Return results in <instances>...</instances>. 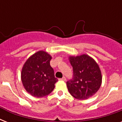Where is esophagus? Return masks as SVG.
Listing matches in <instances>:
<instances>
[{
    "label": "esophagus",
    "mask_w": 122,
    "mask_h": 122,
    "mask_svg": "<svg viewBox=\"0 0 122 122\" xmlns=\"http://www.w3.org/2000/svg\"><path fill=\"white\" fill-rule=\"evenodd\" d=\"M59 80H63V81H66V77H65V76H63V78H60Z\"/></svg>",
    "instance_id": "1"
}]
</instances>
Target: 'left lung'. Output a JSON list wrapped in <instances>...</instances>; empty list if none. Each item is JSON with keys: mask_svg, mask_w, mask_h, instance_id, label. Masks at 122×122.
<instances>
[{"mask_svg": "<svg viewBox=\"0 0 122 122\" xmlns=\"http://www.w3.org/2000/svg\"><path fill=\"white\" fill-rule=\"evenodd\" d=\"M72 79L67 81L69 92L75 98L83 100L92 96L100 88L101 72L96 62L88 55L71 56Z\"/></svg>", "mask_w": 122, "mask_h": 122, "instance_id": "left-lung-1", "label": "left lung"}]
</instances>
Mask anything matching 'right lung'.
I'll use <instances>...</instances> for the list:
<instances>
[{
	"instance_id": "obj_1",
	"label": "right lung",
	"mask_w": 122,
	"mask_h": 122,
	"mask_svg": "<svg viewBox=\"0 0 122 122\" xmlns=\"http://www.w3.org/2000/svg\"><path fill=\"white\" fill-rule=\"evenodd\" d=\"M52 57L41 51L30 57L21 71V80L25 89L31 96L42 97L53 91L57 78L50 65Z\"/></svg>"
}]
</instances>
